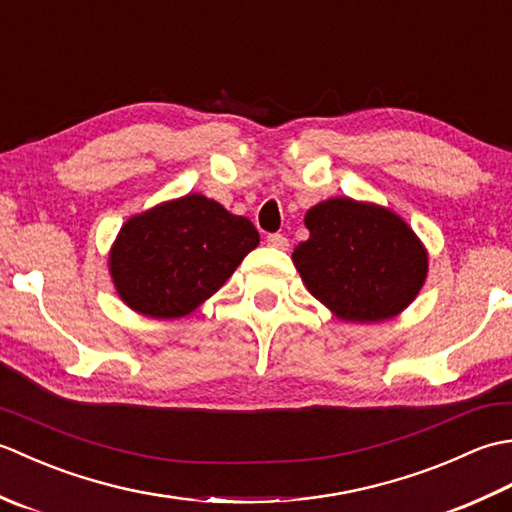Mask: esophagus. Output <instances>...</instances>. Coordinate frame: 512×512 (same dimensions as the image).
Returning a JSON list of instances; mask_svg holds the SVG:
<instances>
[{"label": "esophagus", "mask_w": 512, "mask_h": 512, "mask_svg": "<svg viewBox=\"0 0 512 512\" xmlns=\"http://www.w3.org/2000/svg\"><path fill=\"white\" fill-rule=\"evenodd\" d=\"M268 246H273V248H279V250H288V237H284L281 233H273V235H268Z\"/></svg>", "instance_id": "esophagus-1"}]
</instances>
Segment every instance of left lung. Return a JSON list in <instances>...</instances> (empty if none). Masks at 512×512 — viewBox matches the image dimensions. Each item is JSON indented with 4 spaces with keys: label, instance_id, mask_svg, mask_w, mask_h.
Masks as SVG:
<instances>
[{
    "label": "left lung",
    "instance_id": "1",
    "mask_svg": "<svg viewBox=\"0 0 512 512\" xmlns=\"http://www.w3.org/2000/svg\"><path fill=\"white\" fill-rule=\"evenodd\" d=\"M306 226L310 237L295 248L292 262L310 295L339 319L387 321L418 297L429 257L394 211L332 198L312 206Z\"/></svg>",
    "mask_w": 512,
    "mask_h": 512
}]
</instances>
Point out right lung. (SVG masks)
I'll use <instances>...</instances> for the list:
<instances>
[{
    "label": "right lung",
    "mask_w": 512,
    "mask_h": 512,
    "mask_svg": "<svg viewBox=\"0 0 512 512\" xmlns=\"http://www.w3.org/2000/svg\"><path fill=\"white\" fill-rule=\"evenodd\" d=\"M257 244L253 222L189 193L129 217L110 250V275L134 312L180 319L215 295Z\"/></svg>",
    "instance_id": "add662e5"
}]
</instances>
